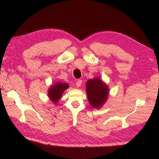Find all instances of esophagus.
Instances as JSON below:
<instances>
[{
    "mask_svg": "<svg viewBox=\"0 0 159 159\" xmlns=\"http://www.w3.org/2000/svg\"><path fill=\"white\" fill-rule=\"evenodd\" d=\"M81 83H82V80H77V82H76V87H77V88H79L80 86V85H81Z\"/></svg>",
    "mask_w": 159,
    "mask_h": 159,
    "instance_id": "1",
    "label": "esophagus"
}]
</instances>
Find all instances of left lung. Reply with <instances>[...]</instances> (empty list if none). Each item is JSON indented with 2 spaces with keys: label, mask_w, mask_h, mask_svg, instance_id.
I'll use <instances>...</instances> for the list:
<instances>
[{
  "label": "left lung",
  "mask_w": 159,
  "mask_h": 159,
  "mask_svg": "<svg viewBox=\"0 0 159 159\" xmlns=\"http://www.w3.org/2000/svg\"><path fill=\"white\" fill-rule=\"evenodd\" d=\"M85 84L89 104L94 108H102L109 96L108 85L99 77L88 80Z\"/></svg>",
  "instance_id": "left-lung-1"
}]
</instances>
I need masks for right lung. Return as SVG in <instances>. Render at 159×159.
I'll return each instance as SVG.
<instances>
[{
    "label": "right lung",
    "instance_id": "add662e5",
    "mask_svg": "<svg viewBox=\"0 0 159 159\" xmlns=\"http://www.w3.org/2000/svg\"><path fill=\"white\" fill-rule=\"evenodd\" d=\"M70 86L67 83H64L62 82H58L54 83L48 89V96L49 99L54 104L58 102L60 99L63 92L65 91Z\"/></svg>",
    "mask_w": 159,
    "mask_h": 159
}]
</instances>
